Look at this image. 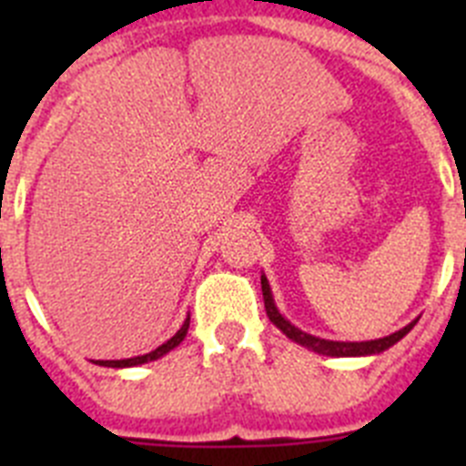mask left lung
Returning a JSON list of instances; mask_svg holds the SVG:
<instances>
[{
  "mask_svg": "<svg viewBox=\"0 0 466 466\" xmlns=\"http://www.w3.org/2000/svg\"><path fill=\"white\" fill-rule=\"evenodd\" d=\"M261 291H263V303H266V312H268L270 322H273L275 327H278L279 331L287 336V339H291L294 343L303 345V348L312 350V352H317V355H327V357L380 355V352H385V350L392 348L394 343H399V340H401L403 336H406V333L415 327V322H418V319H413V322L406 324V327L399 329V331L390 333V336H385V339L361 340V343L327 340V339H319V336H312V333L300 331L299 327H294V324H291L289 319H287V317L278 310V306H275V299H273V291H270V284H268V278H266V275H261Z\"/></svg>",
  "mask_w": 466,
  "mask_h": 466,
  "instance_id": "obj_1",
  "label": "left lung"
}]
</instances>
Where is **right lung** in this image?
<instances>
[{"label": "right lung", "mask_w": 466, "mask_h": 466, "mask_svg": "<svg viewBox=\"0 0 466 466\" xmlns=\"http://www.w3.org/2000/svg\"><path fill=\"white\" fill-rule=\"evenodd\" d=\"M188 322H191V317H187L184 319V324L179 327V331L172 336L170 340H166L163 345H158L156 350H151V352H147V355H139V357H130V360H100V361H95V364H100V366H111V369H127V366H139V364H147V361H154V360H160L163 355H167L170 350H175L177 345L182 343L184 339H187V331H188Z\"/></svg>", "instance_id": "right-lung-1"}]
</instances>
